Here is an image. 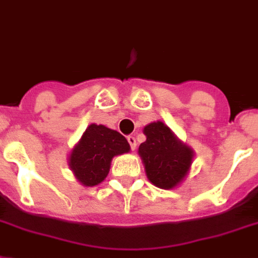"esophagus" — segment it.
I'll return each instance as SVG.
<instances>
[{
  "label": "esophagus",
  "mask_w": 258,
  "mask_h": 258,
  "mask_svg": "<svg viewBox=\"0 0 258 258\" xmlns=\"http://www.w3.org/2000/svg\"><path fill=\"white\" fill-rule=\"evenodd\" d=\"M127 142H129L131 149L134 152V150H136V146H137V144H136V138H134L133 136H127Z\"/></svg>",
  "instance_id": "esophagus-1"
}]
</instances>
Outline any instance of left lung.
Returning <instances> with one entry per match:
<instances>
[{
    "label": "left lung",
    "mask_w": 258,
    "mask_h": 258,
    "mask_svg": "<svg viewBox=\"0 0 258 258\" xmlns=\"http://www.w3.org/2000/svg\"><path fill=\"white\" fill-rule=\"evenodd\" d=\"M146 141L138 148L148 179L155 187L172 190L186 179L192 165V149L176 137L162 121L144 127Z\"/></svg>",
    "instance_id": "1"
}]
</instances>
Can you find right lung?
<instances>
[{
    "label": "right lung",
    "mask_w": 258,
    "mask_h": 258,
    "mask_svg": "<svg viewBox=\"0 0 258 258\" xmlns=\"http://www.w3.org/2000/svg\"><path fill=\"white\" fill-rule=\"evenodd\" d=\"M131 152V145L118 132L91 124L68 155V166L83 186H97L109 174L116 155Z\"/></svg>",
    "instance_id": "obj_1"
}]
</instances>
